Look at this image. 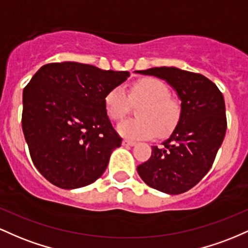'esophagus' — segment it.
Masks as SVG:
<instances>
[{
    "label": "esophagus",
    "mask_w": 248,
    "mask_h": 248,
    "mask_svg": "<svg viewBox=\"0 0 248 248\" xmlns=\"http://www.w3.org/2000/svg\"><path fill=\"white\" fill-rule=\"evenodd\" d=\"M122 144H123L124 146H133V145H136V141L129 140V139H124V140L122 141Z\"/></svg>",
    "instance_id": "34e87169"
}]
</instances>
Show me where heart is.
Here are the masks:
<instances>
[{
    "mask_svg": "<svg viewBox=\"0 0 248 248\" xmlns=\"http://www.w3.org/2000/svg\"><path fill=\"white\" fill-rule=\"evenodd\" d=\"M131 102L140 103L137 118H129L117 125L121 136L130 139L150 138L157 131L159 137L176 129L182 117V104L170 96V89L158 78H143L130 85L129 94L121 85L104 96V109L112 121H121L129 112Z\"/></svg>",
    "mask_w": 248,
    "mask_h": 248,
    "instance_id": "1",
    "label": "heart"
}]
</instances>
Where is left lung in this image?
Masks as SVG:
<instances>
[{
	"instance_id": "8db88e82",
	"label": "left lung",
	"mask_w": 248,
	"mask_h": 248,
	"mask_svg": "<svg viewBox=\"0 0 248 248\" xmlns=\"http://www.w3.org/2000/svg\"><path fill=\"white\" fill-rule=\"evenodd\" d=\"M138 72L165 79L174 88L182 99V117L172 135L160 146H152L151 157L137 171L150 187L184 193L210 171L224 140V97L212 80L196 72L166 66Z\"/></svg>"
}]
</instances>
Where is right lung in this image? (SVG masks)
Segmentation results:
<instances>
[{
  "mask_svg": "<svg viewBox=\"0 0 248 248\" xmlns=\"http://www.w3.org/2000/svg\"><path fill=\"white\" fill-rule=\"evenodd\" d=\"M129 71L76 62L43 65L23 90L22 130L36 169L61 188L90 185L122 144L104 96Z\"/></svg>",
  "mask_w": 248,
  "mask_h": 248,
  "instance_id": "obj_1",
  "label": "right lung"
}]
</instances>
